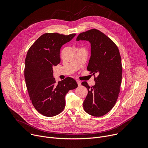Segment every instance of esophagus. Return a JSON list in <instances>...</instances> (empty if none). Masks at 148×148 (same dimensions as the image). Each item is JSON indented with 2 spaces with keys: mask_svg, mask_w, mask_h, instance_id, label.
<instances>
[{
  "mask_svg": "<svg viewBox=\"0 0 148 148\" xmlns=\"http://www.w3.org/2000/svg\"><path fill=\"white\" fill-rule=\"evenodd\" d=\"M77 84H78V86H80L81 85V81H79V80H77Z\"/></svg>",
  "mask_w": 148,
  "mask_h": 148,
  "instance_id": "esophagus-1",
  "label": "esophagus"
}]
</instances>
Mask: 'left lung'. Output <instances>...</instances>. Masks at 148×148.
<instances>
[{"instance_id":"left-lung-1","label":"left lung","mask_w":148,"mask_h":148,"mask_svg":"<svg viewBox=\"0 0 148 148\" xmlns=\"http://www.w3.org/2000/svg\"><path fill=\"white\" fill-rule=\"evenodd\" d=\"M80 40L91 43V55L87 70L94 75L95 81L92 87L86 81L81 83L88 90L84 110L92 116H101L114 107L120 92L122 67L119 51L110 38L96 29L80 33L77 41Z\"/></svg>"}]
</instances>
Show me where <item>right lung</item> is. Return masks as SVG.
Instances as JSON below:
<instances>
[{"instance_id": "right-lung-1", "label": "right lung", "mask_w": 148, "mask_h": 148, "mask_svg": "<svg viewBox=\"0 0 148 148\" xmlns=\"http://www.w3.org/2000/svg\"><path fill=\"white\" fill-rule=\"evenodd\" d=\"M75 35L45 33L27 51L25 67L26 87L34 107L44 116H54L61 112L65 108L66 94L78 87L71 77L56 82L53 70L60 62L61 47Z\"/></svg>"}]
</instances>
